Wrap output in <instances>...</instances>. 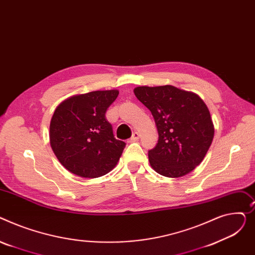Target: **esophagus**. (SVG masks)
<instances>
[{
  "mask_svg": "<svg viewBox=\"0 0 255 255\" xmlns=\"http://www.w3.org/2000/svg\"><path fill=\"white\" fill-rule=\"evenodd\" d=\"M139 138H140L139 132H138V131H134V132L132 133V136H131L130 139H129V142H136V141L139 140Z\"/></svg>",
  "mask_w": 255,
  "mask_h": 255,
  "instance_id": "obj_1",
  "label": "esophagus"
}]
</instances>
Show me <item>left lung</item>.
I'll list each match as a JSON object with an SVG mask.
<instances>
[{"label":"left lung","instance_id":"8db88e82","mask_svg":"<svg viewBox=\"0 0 255 255\" xmlns=\"http://www.w3.org/2000/svg\"><path fill=\"white\" fill-rule=\"evenodd\" d=\"M133 93L150 110L157 128V144L148 151L153 170L178 178L196 169L214 137L211 115L204 101L173 85L139 86Z\"/></svg>","mask_w":255,"mask_h":255}]
</instances>
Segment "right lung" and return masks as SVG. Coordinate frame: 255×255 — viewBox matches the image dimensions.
Segmentation results:
<instances>
[{"instance_id": "right-lung-1", "label": "right lung", "mask_w": 255, "mask_h": 255, "mask_svg": "<svg viewBox=\"0 0 255 255\" xmlns=\"http://www.w3.org/2000/svg\"><path fill=\"white\" fill-rule=\"evenodd\" d=\"M118 94L112 89L76 95L56 107L49 128L50 145L71 173L98 178L116 166L126 143L115 139L106 111Z\"/></svg>"}]
</instances>
